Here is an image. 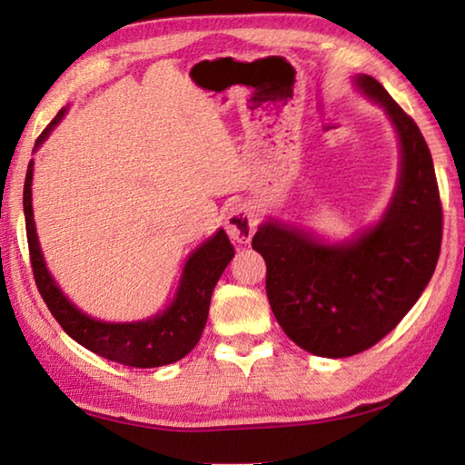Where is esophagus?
Returning <instances> with one entry per match:
<instances>
[{"instance_id": "34e87169", "label": "esophagus", "mask_w": 465, "mask_h": 465, "mask_svg": "<svg viewBox=\"0 0 465 465\" xmlns=\"http://www.w3.org/2000/svg\"><path fill=\"white\" fill-rule=\"evenodd\" d=\"M225 230L230 238L238 243H248L256 232V222L252 211L243 203L230 204L225 215Z\"/></svg>"}]
</instances>
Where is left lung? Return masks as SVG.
<instances>
[{
    "label": "left lung",
    "mask_w": 465,
    "mask_h": 465,
    "mask_svg": "<svg viewBox=\"0 0 465 465\" xmlns=\"http://www.w3.org/2000/svg\"><path fill=\"white\" fill-rule=\"evenodd\" d=\"M359 90L380 102L398 131L400 180L381 222L344 243L266 222L252 248L266 262V295L285 334L318 357L371 349L400 324L435 272L443 209L420 129L371 75Z\"/></svg>",
    "instance_id": "1"
}]
</instances>
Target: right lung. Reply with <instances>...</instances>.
Instances as JSON below:
<instances>
[{
  "label": "right lung",
  "mask_w": 465,
  "mask_h": 465,
  "mask_svg": "<svg viewBox=\"0 0 465 465\" xmlns=\"http://www.w3.org/2000/svg\"><path fill=\"white\" fill-rule=\"evenodd\" d=\"M63 114H65V108L59 110L49 127L41 133V137L36 139V147L49 137ZM33 166L35 163L30 162L25 183L26 238L38 293L45 299L53 318L75 342L100 357L114 361V363L147 369L176 363L186 357L199 342L203 328L207 324L211 293H213L225 266L233 258V246L227 233L219 230L213 238H209L188 256L174 302L162 313L143 322H131V324H108V322L94 320L63 295V291L46 271L33 215V188H30L33 186Z\"/></svg>",
  "instance_id": "add662e5"
}]
</instances>
